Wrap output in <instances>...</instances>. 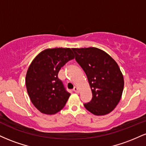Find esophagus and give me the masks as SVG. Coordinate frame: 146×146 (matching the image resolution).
<instances>
[{
  "label": "esophagus",
  "instance_id": "obj_1",
  "mask_svg": "<svg viewBox=\"0 0 146 146\" xmlns=\"http://www.w3.org/2000/svg\"><path fill=\"white\" fill-rule=\"evenodd\" d=\"M73 90H74L75 93H78L79 91H80V90H79V88H78V87H76V86L74 87V88H73Z\"/></svg>",
  "mask_w": 146,
  "mask_h": 146
}]
</instances>
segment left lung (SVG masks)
<instances>
[{
    "label": "left lung",
    "instance_id": "1",
    "mask_svg": "<svg viewBox=\"0 0 146 146\" xmlns=\"http://www.w3.org/2000/svg\"><path fill=\"white\" fill-rule=\"evenodd\" d=\"M75 60L88 78L93 98L84 106L95 115H105L121 100L124 80L118 64L109 55L96 47L73 48Z\"/></svg>",
    "mask_w": 146,
    "mask_h": 146
}]
</instances>
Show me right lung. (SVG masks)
Listing matches in <instances>:
<instances>
[{"label": "right lung", "mask_w": 146, "mask_h": 146, "mask_svg": "<svg viewBox=\"0 0 146 146\" xmlns=\"http://www.w3.org/2000/svg\"><path fill=\"white\" fill-rule=\"evenodd\" d=\"M75 58L70 48H47L33 59L27 72L25 83L34 106L46 115H54L64 108L69 93L58 78L60 68Z\"/></svg>", "instance_id": "obj_1"}]
</instances>
